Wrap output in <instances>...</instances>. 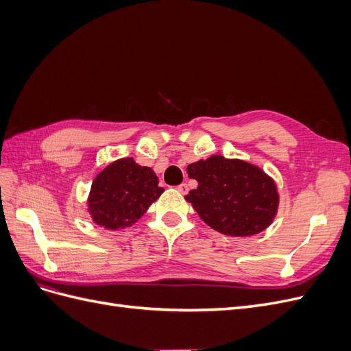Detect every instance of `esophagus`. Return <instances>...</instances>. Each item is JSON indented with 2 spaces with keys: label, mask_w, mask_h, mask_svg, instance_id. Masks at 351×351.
Masks as SVG:
<instances>
[{
  "label": "esophagus",
  "mask_w": 351,
  "mask_h": 351,
  "mask_svg": "<svg viewBox=\"0 0 351 351\" xmlns=\"http://www.w3.org/2000/svg\"><path fill=\"white\" fill-rule=\"evenodd\" d=\"M177 190L182 195H187V192H189V186L186 184V183H183V184H180V186H177Z\"/></svg>",
  "instance_id": "34e87169"
}]
</instances>
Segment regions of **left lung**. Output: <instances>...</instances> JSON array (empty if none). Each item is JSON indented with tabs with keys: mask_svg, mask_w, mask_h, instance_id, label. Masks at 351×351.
<instances>
[{
	"mask_svg": "<svg viewBox=\"0 0 351 351\" xmlns=\"http://www.w3.org/2000/svg\"><path fill=\"white\" fill-rule=\"evenodd\" d=\"M197 187L186 200L202 221L221 234L247 237L262 232L277 215L280 196L274 180L241 159L212 155L187 165Z\"/></svg>",
	"mask_w": 351,
	"mask_h": 351,
	"instance_id": "obj_1",
	"label": "left lung"
}]
</instances>
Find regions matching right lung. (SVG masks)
I'll return each mask as SVG.
<instances>
[{"instance_id": "right-lung-1", "label": "right lung", "mask_w": 351, "mask_h": 351, "mask_svg": "<svg viewBox=\"0 0 351 351\" xmlns=\"http://www.w3.org/2000/svg\"><path fill=\"white\" fill-rule=\"evenodd\" d=\"M162 192L152 168L136 164L133 158H121L93 180L88 210L95 224L120 230L133 226Z\"/></svg>"}]
</instances>
